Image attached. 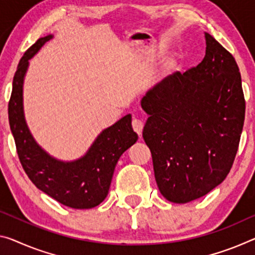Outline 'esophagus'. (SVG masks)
Masks as SVG:
<instances>
[{"mask_svg":"<svg viewBox=\"0 0 255 255\" xmlns=\"http://www.w3.org/2000/svg\"><path fill=\"white\" fill-rule=\"evenodd\" d=\"M132 128H133V130H134V132H136L139 135H141V133H142V128H143L142 121L136 119V117H133V119H132Z\"/></svg>","mask_w":255,"mask_h":255,"instance_id":"obj_1","label":"esophagus"}]
</instances>
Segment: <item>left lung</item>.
<instances>
[{"instance_id": "8db88e82", "label": "left lung", "mask_w": 255, "mask_h": 255, "mask_svg": "<svg viewBox=\"0 0 255 255\" xmlns=\"http://www.w3.org/2000/svg\"><path fill=\"white\" fill-rule=\"evenodd\" d=\"M206 53L196 67L175 72L141 100L158 189L187 203L210 193L230 172L245 119L242 77L233 54L205 33Z\"/></svg>"}]
</instances>
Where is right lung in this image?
I'll use <instances>...</instances> for the list:
<instances>
[{
    "label": "right lung",
    "mask_w": 255,
    "mask_h": 255,
    "mask_svg": "<svg viewBox=\"0 0 255 255\" xmlns=\"http://www.w3.org/2000/svg\"><path fill=\"white\" fill-rule=\"evenodd\" d=\"M52 37H41L27 49L15 70L7 106L9 123L21 166L35 186L66 206L91 209L106 198L117 160L138 140L131 115L100 133L89 151L75 162L64 163L38 147L27 128L22 112V81L28 60Z\"/></svg>",
    "instance_id": "obj_1"
}]
</instances>
